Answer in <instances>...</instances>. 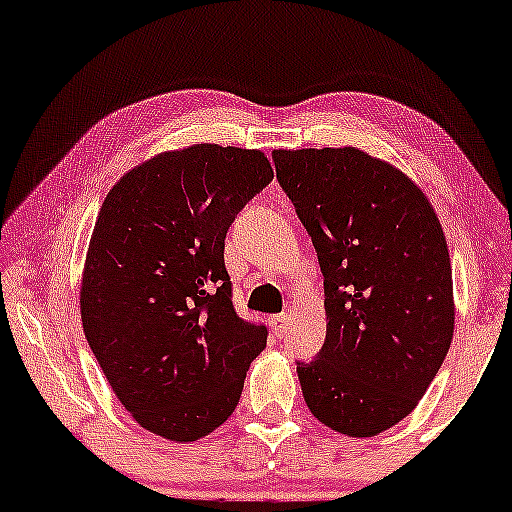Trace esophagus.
<instances>
[{"label": "esophagus", "mask_w": 512, "mask_h": 512, "mask_svg": "<svg viewBox=\"0 0 512 512\" xmlns=\"http://www.w3.org/2000/svg\"><path fill=\"white\" fill-rule=\"evenodd\" d=\"M269 324H271V329H273V335H276V338H282V335L287 333L289 315H287V312H280V315L269 319Z\"/></svg>", "instance_id": "34e87169"}]
</instances>
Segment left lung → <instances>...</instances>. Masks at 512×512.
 Instances as JSON below:
<instances>
[{
  "instance_id": "1",
  "label": "left lung",
  "mask_w": 512,
  "mask_h": 512,
  "mask_svg": "<svg viewBox=\"0 0 512 512\" xmlns=\"http://www.w3.org/2000/svg\"><path fill=\"white\" fill-rule=\"evenodd\" d=\"M324 276L326 340L296 361L317 421L375 437L414 411L453 340L446 236L407 174L356 147L276 149Z\"/></svg>"
}]
</instances>
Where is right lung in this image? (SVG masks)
I'll return each mask as SVG.
<instances>
[{"label":"right lung","mask_w":512,"mask_h":512,"mask_svg":"<svg viewBox=\"0 0 512 512\" xmlns=\"http://www.w3.org/2000/svg\"><path fill=\"white\" fill-rule=\"evenodd\" d=\"M273 179L262 151L195 144L124 174L98 213L82 273V329L144 430L195 441L239 404L264 324L236 315L225 236Z\"/></svg>","instance_id":"add662e5"}]
</instances>
